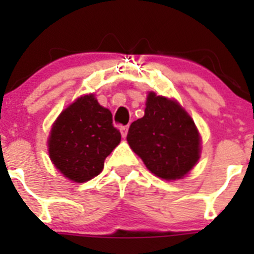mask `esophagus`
Masks as SVG:
<instances>
[{
  "mask_svg": "<svg viewBox=\"0 0 254 254\" xmlns=\"http://www.w3.org/2000/svg\"><path fill=\"white\" fill-rule=\"evenodd\" d=\"M121 133H122V137L127 136V132H128V126H121Z\"/></svg>",
  "mask_w": 254,
  "mask_h": 254,
  "instance_id": "34e87169",
  "label": "esophagus"
}]
</instances>
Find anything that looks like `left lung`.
<instances>
[{
  "instance_id": "obj_1",
  "label": "left lung",
  "mask_w": 254,
  "mask_h": 254,
  "mask_svg": "<svg viewBox=\"0 0 254 254\" xmlns=\"http://www.w3.org/2000/svg\"><path fill=\"white\" fill-rule=\"evenodd\" d=\"M127 141L147 169L163 179L186 176L199 158L194 122L177 102L150 93L145 116L129 126Z\"/></svg>"
}]
</instances>
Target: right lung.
I'll list each match as a JSON object with an SVG mask.
<instances>
[{
	"label": "right lung",
	"mask_w": 254,
	"mask_h": 254,
	"mask_svg": "<svg viewBox=\"0 0 254 254\" xmlns=\"http://www.w3.org/2000/svg\"><path fill=\"white\" fill-rule=\"evenodd\" d=\"M120 141L111 111L94 95H85L64 109L52 127L49 156L64 177L82 183L102 172L105 158Z\"/></svg>",
	"instance_id": "add662e5"
}]
</instances>
